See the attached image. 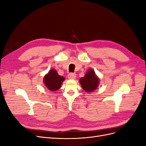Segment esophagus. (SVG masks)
I'll return each instance as SVG.
<instances>
[{
  "mask_svg": "<svg viewBox=\"0 0 146 146\" xmlns=\"http://www.w3.org/2000/svg\"><path fill=\"white\" fill-rule=\"evenodd\" d=\"M68 78L69 79H74L76 77V74L74 73H70L68 74Z\"/></svg>",
  "mask_w": 146,
  "mask_h": 146,
  "instance_id": "esophagus-1",
  "label": "esophagus"
}]
</instances>
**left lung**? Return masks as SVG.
I'll list each match as a JSON object with an SVG mask.
<instances>
[{
	"label": "left lung",
	"mask_w": 146,
	"mask_h": 146,
	"mask_svg": "<svg viewBox=\"0 0 146 146\" xmlns=\"http://www.w3.org/2000/svg\"><path fill=\"white\" fill-rule=\"evenodd\" d=\"M79 82L84 91L90 92L94 91L98 87L99 78L96 75L94 70L90 69L88 70L85 76L80 79Z\"/></svg>",
	"instance_id": "obj_1"
}]
</instances>
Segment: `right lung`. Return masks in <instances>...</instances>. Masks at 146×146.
<instances>
[{
    "label": "right lung",
    "mask_w": 146,
    "mask_h": 146,
    "mask_svg": "<svg viewBox=\"0 0 146 146\" xmlns=\"http://www.w3.org/2000/svg\"><path fill=\"white\" fill-rule=\"evenodd\" d=\"M64 79V77L59 76L55 69H51L44 77L43 80L48 90L55 91L61 88Z\"/></svg>",
    "instance_id": "add662e5"
}]
</instances>
